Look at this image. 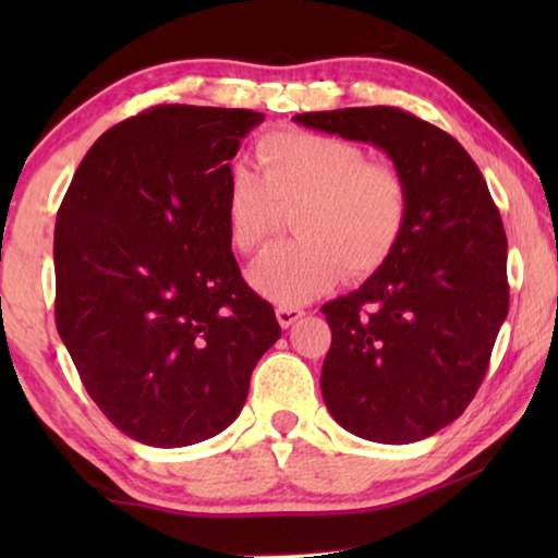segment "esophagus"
<instances>
[{
	"mask_svg": "<svg viewBox=\"0 0 558 558\" xmlns=\"http://www.w3.org/2000/svg\"><path fill=\"white\" fill-rule=\"evenodd\" d=\"M276 315H278V323H280V327H292V325H295L298 323V319L302 317V315H305V313H302V310L300 307H278L276 310Z\"/></svg>",
	"mask_w": 558,
	"mask_h": 558,
	"instance_id": "1",
	"label": "esophagus"
}]
</instances>
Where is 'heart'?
Masks as SVG:
<instances>
[{
  "mask_svg": "<svg viewBox=\"0 0 558 558\" xmlns=\"http://www.w3.org/2000/svg\"><path fill=\"white\" fill-rule=\"evenodd\" d=\"M258 172L233 169L223 216L235 251L256 253L292 214L295 241L272 245L248 278L282 307L305 305L342 278H366L399 245L409 221L401 169L369 157L349 140L315 132H270L256 147Z\"/></svg>",
  "mask_w": 558,
  "mask_h": 558,
  "instance_id": "b5f03b06",
  "label": "heart"
}]
</instances>
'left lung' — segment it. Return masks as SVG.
<instances>
[{
    "label": "left lung",
    "mask_w": 558,
    "mask_h": 558,
    "mask_svg": "<svg viewBox=\"0 0 558 558\" xmlns=\"http://www.w3.org/2000/svg\"><path fill=\"white\" fill-rule=\"evenodd\" d=\"M292 120L384 149L409 182V221L391 258L323 305L332 347L319 389L359 438H428L475 399L509 310L507 235L485 177L456 137L399 108Z\"/></svg>",
    "instance_id": "left-lung-1"
}]
</instances>
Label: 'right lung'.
Returning a JSON list of instances; mask_svg holds the SVG:
<instances>
[{
	"mask_svg": "<svg viewBox=\"0 0 558 558\" xmlns=\"http://www.w3.org/2000/svg\"><path fill=\"white\" fill-rule=\"evenodd\" d=\"M263 118L157 106L122 120L83 157L56 216V327L90 399L145 446L229 428L280 337L223 216L229 159Z\"/></svg>",
	"mask_w": 558,
	"mask_h": 558,
	"instance_id": "right-lung-1",
	"label": "right lung"
}]
</instances>
